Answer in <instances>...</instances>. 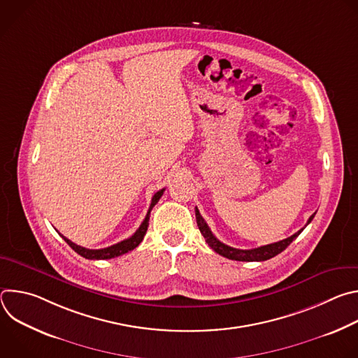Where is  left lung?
<instances>
[{
  "label": "left lung",
  "mask_w": 358,
  "mask_h": 358,
  "mask_svg": "<svg viewBox=\"0 0 358 358\" xmlns=\"http://www.w3.org/2000/svg\"><path fill=\"white\" fill-rule=\"evenodd\" d=\"M195 218H196V225H198L202 236L206 238V242L217 253H220L221 257H224V258H228V259H232V261H242V262H262V261H268V259L276 257L278 253L283 252L292 243V241L296 239L300 235V232L303 231V228H301L300 231H297L292 236H289L283 241L275 242V243L265 245V246H259V248H255V249H236V248H232V246H228V245L222 243L221 241H218L214 236V234L211 232L207 222L203 221V218L201 217L196 207H195ZM313 218H315V214L309 218L308 224H310ZM308 224H306V225H308Z\"/></svg>",
  "instance_id": "8db88e82"
}]
</instances>
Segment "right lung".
Returning <instances> with one entry per match:
<instances>
[{
    "mask_svg": "<svg viewBox=\"0 0 358 358\" xmlns=\"http://www.w3.org/2000/svg\"><path fill=\"white\" fill-rule=\"evenodd\" d=\"M164 189H166V188L157 191L155 195H152L151 203H150V208H148V213H147L144 221L141 222V225L138 227V229H137L130 238H127V239H124V241H122V242H119V243H115V245H112V246H109V248H103V249H87V248H83V246H79V245L73 243L72 241H69V239L65 238L64 235H61V234H59V235L65 239V242H66L76 253H79L80 257H83V258H86V259H112V258L120 257V255H124V253L133 250L134 248H137V246L140 245V242L143 241V238H144V235H145V232H147V228H148L150 213H151L152 207H155L156 203L159 202V199L162 198Z\"/></svg>",
    "mask_w": 358,
    "mask_h": 358,
    "instance_id": "1",
    "label": "right lung"
}]
</instances>
